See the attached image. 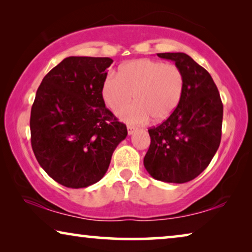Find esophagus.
<instances>
[{
	"label": "esophagus",
	"mask_w": 252,
	"mask_h": 252,
	"mask_svg": "<svg viewBox=\"0 0 252 252\" xmlns=\"http://www.w3.org/2000/svg\"><path fill=\"white\" fill-rule=\"evenodd\" d=\"M137 131V127H134L132 126H127V133L129 134H133Z\"/></svg>",
	"instance_id": "1"
}]
</instances>
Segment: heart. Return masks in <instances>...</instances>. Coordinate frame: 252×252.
<instances>
[{"mask_svg":"<svg viewBox=\"0 0 252 252\" xmlns=\"http://www.w3.org/2000/svg\"><path fill=\"white\" fill-rule=\"evenodd\" d=\"M185 76L178 65L150 59L129 61L119 73L110 72L102 86L105 104L118 111L133 96L136 102L122 108L119 116L129 123L152 118L160 122L178 107L183 95Z\"/></svg>","mask_w":252,"mask_h":252,"instance_id":"b5f03b06","label":"heart"}]
</instances>
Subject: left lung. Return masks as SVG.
Here are the masks:
<instances>
[{
  "mask_svg": "<svg viewBox=\"0 0 252 252\" xmlns=\"http://www.w3.org/2000/svg\"><path fill=\"white\" fill-rule=\"evenodd\" d=\"M185 76L180 104L159 126L150 127L144 165L154 179L185 183L208 166L220 144L223 104L208 71L186 53H158Z\"/></svg>",
  "mask_w": 252,
  "mask_h": 252,
  "instance_id": "1",
  "label": "left lung"
}]
</instances>
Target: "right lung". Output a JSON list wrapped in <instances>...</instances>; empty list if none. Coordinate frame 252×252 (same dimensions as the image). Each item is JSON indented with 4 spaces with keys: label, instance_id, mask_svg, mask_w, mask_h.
<instances>
[{
    "label": "right lung",
    "instance_id": "1",
    "mask_svg": "<svg viewBox=\"0 0 252 252\" xmlns=\"http://www.w3.org/2000/svg\"><path fill=\"white\" fill-rule=\"evenodd\" d=\"M110 58L69 56L37 89L30 113L32 147L44 171L72 189L98 182L127 130L105 106Z\"/></svg>",
    "mask_w": 252,
    "mask_h": 252
}]
</instances>
